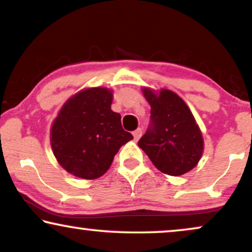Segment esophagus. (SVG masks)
Segmentation results:
<instances>
[{"instance_id": "obj_1", "label": "esophagus", "mask_w": 252, "mask_h": 252, "mask_svg": "<svg viewBox=\"0 0 252 252\" xmlns=\"http://www.w3.org/2000/svg\"><path fill=\"white\" fill-rule=\"evenodd\" d=\"M141 135H142V129H141V128H137L136 130H134V132H133V136H134V140H135V141L139 140Z\"/></svg>"}]
</instances>
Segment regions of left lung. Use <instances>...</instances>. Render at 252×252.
I'll use <instances>...</instances> for the list:
<instances>
[{"mask_svg": "<svg viewBox=\"0 0 252 252\" xmlns=\"http://www.w3.org/2000/svg\"><path fill=\"white\" fill-rule=\"evenodd\" d=\"M151 106L150 124L139 140V147L165 174L182 175L201 159L203 136L194 116L184 99L168 89L156 94L142 89Z\"/></svg>", "mask_w": 252, "mask_h": 252, "instance_id": "left-lung-1", "label": "left lung"}]
</instances>
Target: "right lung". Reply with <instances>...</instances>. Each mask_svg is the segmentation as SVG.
<instances>
[{
  "label": "right lung",
  "mask_w": 252,
  "mask_h": 252,
  "mask_svg": "<svg viewBox=\"0 0 252 252\" xmlns=\"http://www.w3.org/2000/svg\"><path fill=\"white\" fill-rule=\"evenodd\" d=\"M112 92L97 87L79 92L63 105L50 132L54 155L68 173L102 177L120 147L133 139L111 110Z\"/></svg>",
  "instance_id": "right-lung-1"
}]
</instances>
